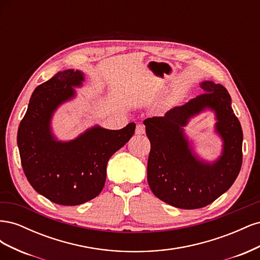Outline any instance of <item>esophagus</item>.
<instances>
[{"instance_id":"esophagus-1","label":"esophagus","mask_w":260,"mask_h":260,"mask_svg":"<svg viewBox=\"0 0 260 260\" xmlns=\"http://www.w3.org/2000/svg\"><path fill=\"white\" fill-rule=\"evenodd\" d=\"M145 133V127L143 124H138L136 128V135H144Z\"/></svg>"}]
</instances>
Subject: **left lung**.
<instances>
[{
  "label": "left lung",
  "instance_id": "8db88e82",
  "mask_svg": "<svg viewBox=\"0 0 260 260\" xmlns=\"http://www.w3.org/2000/svg\"><path fill=\"white\" fill-rule=\"evenodd\" d=\"M205 93L164 117L147 118L146 136L151 142L147 181L156 198L181 209L209 205L229 190L242 166L243 131L231 107V96L221 84L201 82ZM214 111L215 131L223 140L222 155L207 162L194 154L183 128L191 117Z\"/></svg>",
  "mask_w": 260,
  "mask_h": 260
}]
</instances>
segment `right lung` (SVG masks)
<instances>
[{
	"instance_id": "obj_1",
	"label": "right lung",
	"mask_w": 260,
	"mask_h": 260,
	"mask_svg": "<svg viewBox=\"0 0 260 260\" xmlns=\"http://www.w3.org/2000/svg\"><path fill=\"white\" fill-rule=\"evenodd\" d=\"M84 75L80 70L59 72L37 86L19 124L17 144L23 172L35 190L53 203L80 205L101 193L109 158L136 130L130 122L120 130L93 125L70 141H59L52 131L56 109L76 96Z\"/></svg>"
}]
</instances>
